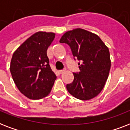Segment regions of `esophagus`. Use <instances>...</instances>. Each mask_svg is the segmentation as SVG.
<instances>
[{
  "label": "esophagus",
  "instance_id": "obj_1",
  "mask_svg": "<svg viewBox=\"0 0 130 130\" xmlns=\"http://www.w3.org/2000/svg\"><path fill=\"white\" fill-rule=\"evenodd\" d=\"M65 71V69H63V70H59V73H61V74H62V73H63Z\"/></svg>",
  "mask_w": 130,
  "mask_h": 130
}]
</instances>
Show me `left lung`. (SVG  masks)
<instances>
[{
	"label": "left lung",
	"mask_w": 130,
	"mask_h": 130,
	"mask_svg": "<svg viewBox=\"0 0 130 130\" xmlns=\"http://www.w3.org/2000/svg\"><path fill=\"white\" fill-rule=\"evenodd\" d=\"M59 42L69 45L73 57L81 61L80 71L73 73V82L66 86L68 92L82 101L96 96L105 86L111 68L108 47L95 34L81 28L67 31Z\"/></svg>",
	"instance_id": "left-lung-1"
}]
</instances>
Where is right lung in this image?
<instances>
[{
  "instance_id": "obj_1",
  "label": "right lung",
  "mask_w": 130,
  "mask_h": 130,
  "mask_svg": "<svg viewBox=\"0 0 130 130\" xmlns=\"http://www.w3.org/2000/svg\"><path fill=\"white\" fill-rule=\"evenodd\" d=\"M55 34L38 31L14 52L10 71L17 88L29 99H42L51 92L57 76L52 71L47 49Z\"/></svg>"
}]
</instances>
